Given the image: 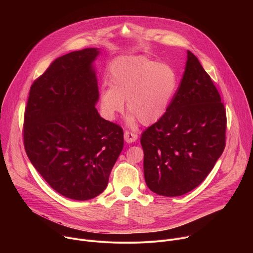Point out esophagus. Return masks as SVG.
<instances>
[{
	"label": "esophagus",
	"mask_w": 253,
	"mask_h": 253,
	"mask_svg": "<svg viewBox=\"0 0 253 253\" xmlns=\"http://www.w3.org/2000/svg\"><path fill=\"white\" fill-rule=\"evenodd\" d=\"M138 138V135L135 134V133H132V132H128V131H125L124 132V140L127 142V143H132V142H135Z\"/></svg>",
	"instance_id": "34e87169"
}]
</instances>
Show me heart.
I'll return each mask as SVG.
<instances>
[{
    "label": "heart",
    "mask_w": 253,
    "mask_h": 253,
    "mask_svg": "<svg viewBox=\"0 0 253 253\" xmlns=\"http://www.w3.org/2000/svg\"><path fill=\"white\" fill-rule=\"evenodd\" d=\"M109 88H102L98 102L102 115L113 121L123 112L124 101L129 112L127 124L138 120L144 126L158 122L166 114L178 86L175 71L142 55L115 60L108 74Z\"/></svg>",
    "instance_id": "heart-1"
}]
</instances>
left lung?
Returning a JSON list of instances; mask_svg holds the SVG:
<instances>
[{
	"instance_id": "left-lung-1",
	"label": "left lung",
	"mask_w": 253,
	"mask_h": 253,
	"mask_svg": "<svg viewBox=\"0 0 253 253\" xmlns=\"http://www.w3.org/2000/svg\"><path fill=\"white\" fill-rule=\"evenodd\" d=\"M226 113L198 59L187 51L185 71L166 114L141 135L144 177L162 196L197 187L225 147Z\"/></svg>"
}]
</instances>
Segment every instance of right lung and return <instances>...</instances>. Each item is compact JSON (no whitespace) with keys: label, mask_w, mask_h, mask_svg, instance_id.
Returning <instances> with one entry per match:
<instances>
[{"label":"right lung","mask_w":253,"mask_h":253,"mask_svg":"<svg viewBox=\"0 0 253 253\" xmlns=\"http://www.w3.org/2000/svg\"><path fill=\"white\" fill-rule=\"evenodd\" d=\"M87 48L57 58L30 89L24 118L26 153L61 195L89 200L107 187L124 145L122 128L95 108L98 82Z\"/></svg>","instance_id":"add662e5"}]
</instances>
